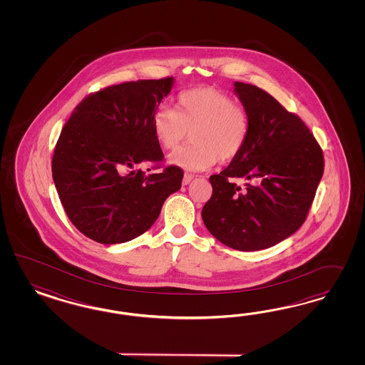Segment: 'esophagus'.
Returning a JSON list of instances; mask_svg holds the SVG:
<instances>
[{
  "label": "esophagus",
  "instance_id": "esophagus-1",
  "mask_svg": "<svg viewBox=\"0 0 365 365\" xmlns=\"http://www.w3.org/2000/svg\"><path fill=\"white\" fill-rule=\"evenodd\" d=\"M194 179V175H191V174H185V177H183V180H182V183H183V186H187L188 183L191 182Z\"/></svg>",
  "mask_w": 365,
  "mask_h": 365
}]
</instances>
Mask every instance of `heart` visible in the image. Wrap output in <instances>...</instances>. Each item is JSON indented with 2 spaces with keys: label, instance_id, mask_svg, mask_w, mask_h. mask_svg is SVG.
I'll use <instances>...</instances> for the list:
<instances>
[{
  "label": "heart",
  "instance_id": "heart-1",
  "mask_svg": "<svg viewBox=\"0 0 365 365\" xmlns=\"http://www.w3.org/2000/svg\"><path fill=\"white\" fill-rule=\"evenodd\" d=\"M249 115L221 91L194 88L179 93L177 110L162 106L155 110L153 131L158 143L173 150L190 131L192 143L168 156L171 166L188 173L203 171L218 159H235L249 136Z\"/></svg>",
  "mask_w": 365,
  "mask_h": 365
}]
</instances>
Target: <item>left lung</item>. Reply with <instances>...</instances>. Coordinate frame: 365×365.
<instances>
[{
    "label": "left lung",
    "instance_id": "1",
    "mask_svg": "<svg viewBox=\"0 0 365 365\" xmlns=\"http://www.w3.org/2000/svg\"><path fill=\"white\" fill-rule=\"evenodd\" d=\"M234 92L249 115L241 154L218 175L202 220L220 242L241 252L272 247L307 220L324 173V155L309 128L272 95L235 81ZM243 177L245 188L232 180Z\"/></svg>",
    "mask_w": 365,
    "mask_h": 365
}]
</instances>
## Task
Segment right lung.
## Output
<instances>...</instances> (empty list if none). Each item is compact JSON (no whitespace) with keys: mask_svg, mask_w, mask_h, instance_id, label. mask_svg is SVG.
Masks as SVG:
<instances>
[{"mask_svg":"<svg viewBox=\"0 0 365 365\" xmlns=\"http://www.w3.org/2000/svg\"><path fill=\"white\" fill-rule=\"evenodd\" d=\"M173 86L166 78L101 89L81 100L63 127L52 175L68 218L91 240L113 245L142 235L182 186L178 167L148 175L138 168L165 158L153 118Z\"/></svg>","mask_w":365,"mask_h":365,"instance_id":"1","label":"right lung"}]
</instances>
